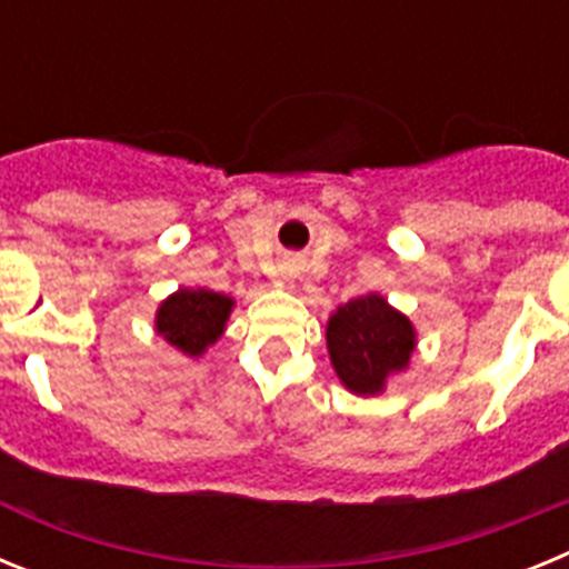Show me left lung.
I'll use <instances>...</instances> for the list:
<instances>
[{
    "label": "left lung",
    "instance_id": "1",
    "mask_svg": "<svg viewBox=\"0 0 569 569\" xmlns=\"http://www.w3.org/2000/svg\"><path fill=\"white\" fill-rule=\"evenodd\" d=\"M413 347L410 319L376 293L350 299L328 321L330 361L356 396H379L385 381L410 365Z\"/></svg>",
    "mask_w": 569,
    "mask_h": 569
}]
</instances>
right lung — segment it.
I'll list each match as a JSON object with an SVG mask.
<instances>
[{
  "mask_svg": "<svg viewBox=\"0 0 569 569\" xmlns=\"http://www.w3.org/2000/svg\"><path fill=\"white\" fill-rule=\"evenodd\" d=\"M233 310V299L204 288H182L156 310V333L182 350L184 356H202L219 336Z\"/></svg>",
  "mask_w": 569,
  "mask_h": 569,
  "instance_id": "1",
  "label": "right lung"
}]
</instances>
